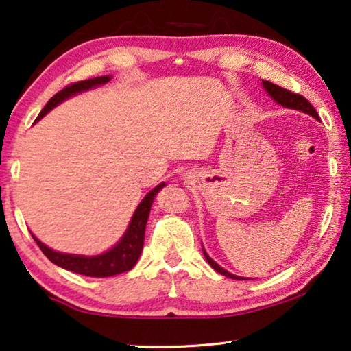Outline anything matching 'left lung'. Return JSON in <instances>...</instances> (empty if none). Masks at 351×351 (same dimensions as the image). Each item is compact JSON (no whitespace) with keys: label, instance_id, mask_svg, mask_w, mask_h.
I'll return each instance as SVG.
<instances>
[{"label":"left lung","instance_id":"8db88e82","mask_svg":"<svg viewBox=\"0 0 351 351\" xmlns=\"http://www.w3.org/2000/svg\"><path fill=\"white\" fill-rule=\"evenodd\" d=\"M261 84H263V88L267 91V95L271 96V98H272L274 101H276L277 104H280V106H283V108H288V109L299 110V112H304V114L311 115V117H313V119L318 120L317 110L313 109V106H312L311 103H308V101H307L306 98H304V96L296 95V93H291V91H288V90H285L283 87H278V85L269 82V80H263ZM202 253H204L207 263H209L210 266H212L213 269H215V271H217L218 274H221V276L230 277V278H234V280H248V278L234 276V274L228 272L226 269H223V267L220 266V264H217L215 261L212 260V258H210L209 255H207V252L204 250V248H202Z\"/></svg>","mask_w":351,"mask_h":351}]
</instances>
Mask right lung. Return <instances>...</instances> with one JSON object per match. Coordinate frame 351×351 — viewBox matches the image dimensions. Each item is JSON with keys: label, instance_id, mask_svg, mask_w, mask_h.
<instances>
[{"label": "right lung", "instance_id": "right-lung-1", "mask_svg": "<svg viewBox=\"0 0 351 351\" xmlns=\"http://www.w3.org/2000/svg\"><path fill=\"white\" fill-rule=\"evenodd\" d=\"M110 79H112L110 75H101V77H93L88 80H82V82L68 85V87L63 88L62 91H58L53 98L49 99V103L44 106V109L40 110V114L38 115L36 121L43 119L44 115H47L50 110L57 108L58 104H62L63 101L71 98V96H75L82 93V91H88L91 88L99 87V85L108 84ZM165 185V182H161V184L156 185L154 190L147 193L144 199H142L139 202V206L136 207L125 234L120 237V241L117 242L114 247H110L108 252L99 253V255L85 256L73 255V253H62L45 245V243L40 242L33 232L32 236L34 241H36L40 250H43L44 255L53 264L66 269V271L82 274V276L88 277H112L117 276V274L128 272L136 266V263L139 260L142 248H144L145 225L147 220H149L152 204H154L156 193H158Z\"/></svg>", "mask_w": 351, "mask_h": 351}]
</instances>
